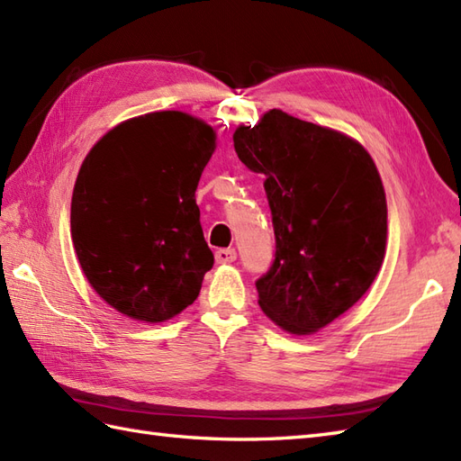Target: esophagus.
Segmentation results:
<instances>
[{"label": "esophagus", "mask_w": 461, "mask_h": 461, "mask_svg": "<svg viewBox=\"0 0 461 461\" xmlns=\"http://www.w3.org/2000/svg\"><path fill=\"white\" fill-rule=\"evenodd\" d=\"M235 257H238V253H235V249H218V251H216V263H220V265L233 263Z\"/></svg>", "instance_id": "obj_1"}]
</instances>
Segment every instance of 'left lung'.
I'll return each instance as SVG.
<instances>
[{
    "label": "left lung",
    "instance_id": "8db88e82",
    "mask_svg": "<svg viewBox=\"0 0 461 461\" xmlns=\"http://www.w3.org/2000/svg\"><path fill=\"white\" fill-rule=\"evenodd\" d=\"M235 153L265 175L276 240L259 306L281 330L308 336L369 291L387 248V198L367 149L324 125L269 110L233 133Z\"/></svg>",
    "mask_w": 461,
    "mask_h": 461
}]
</instances>
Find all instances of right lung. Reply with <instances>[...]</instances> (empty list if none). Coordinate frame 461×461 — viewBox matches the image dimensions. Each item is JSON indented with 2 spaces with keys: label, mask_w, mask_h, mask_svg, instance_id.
<instances>
[{
  "label": "right lung",
  "mask_w": 461,
  "mask_h": 461,
  "mask_svg": "<svg viewBox=\"0 0 461 461\" xmlns=\"http://www.w3.org/2000/svg\"><path fill=\"white\" fill-rule=\"evenodd\" d=\"M218 145L200 117L167 110L117 123L82 160L70 235L90 286L147 324L196 301L213 255L196 188Z\"/></svg>",
  "instance_id": "right-lung-1"
}]
</instances>
